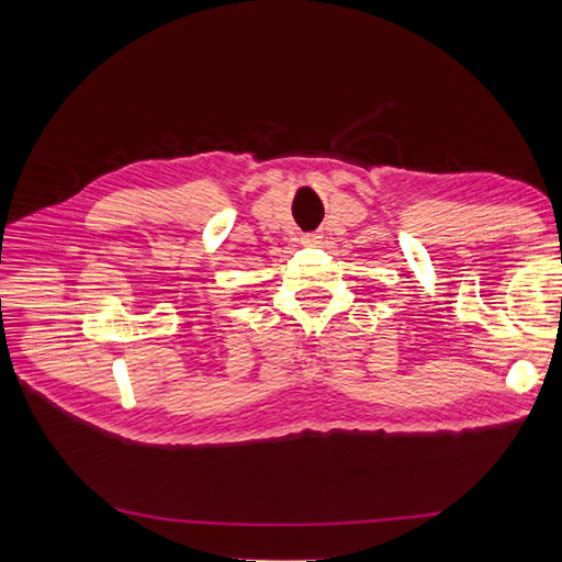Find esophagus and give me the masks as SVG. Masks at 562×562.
Wrapping results in <instances>:
<instances>
[{
  "mask_svg": "<svg viewBox=\"0 0 562 562\" xmlns=\"http://www.w3.org/2000/svg\"><path fill=\"white\" fill-rule=\"evenodd\" d=\"M302 244H306V246H316V244H321V234H316V232H312V234H304V236H302Z\"/></svg>",
  "mask_w": 562,
  "mask_h": 562,
  "instance_id": "1",
  "label": "esophagus"
}]
</instances>
